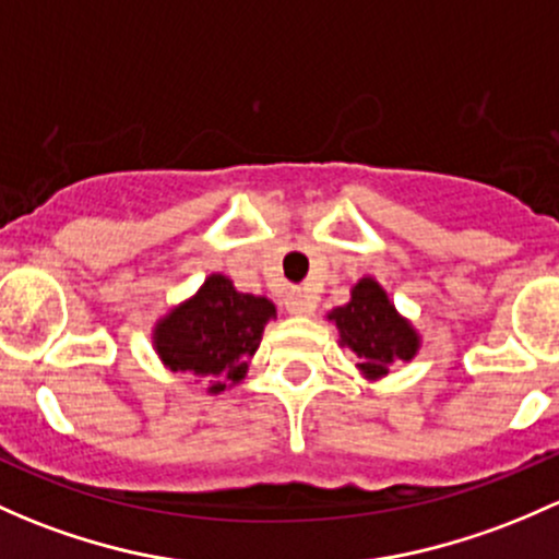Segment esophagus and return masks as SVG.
Instances as JSON below:
<instances>
[{"label": "esophagus", "instance_id": "esophagus-1", "mask_svg": "<svg viewBox=\"0 0 559 559\" xmlns=\"http://www.w3.org/2000/svg\"><path fill=\"white\" fill-rule=\"evenodd\" d=\"M284 305H286V310H289V313H295V316L313 313V308H316L313 297L305 295L302 289H292L289 295H286V302Z\"/></svg>", "mask_w": 559, "mask_h": 559}]
</instances>
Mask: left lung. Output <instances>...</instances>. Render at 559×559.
<instances>
[{"label": "left lung", "mask_w": 559, "mask_h": 559, "mask_svg": "<svg viewBox=\"0 0 559 559\" xmlns=\"http://www.w3.org/2000/svg\"><path fill=\"white\" fill-rule=\"evenodd\" d=\"M329 319L340 329V340L361 358L358 367L378 378L388 372L391 361H409L418 350V334L388 302L378 281L364 278L354 286L348 305L332 310Z\"/></svg>", "instance_id": "left-lung-1"}]
</instances>
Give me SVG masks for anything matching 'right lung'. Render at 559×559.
I'll use <instances>...</instances> for the list:
<instances>
[{
    "instance_id": "add662e5",
    "label": "right lung",
    "mask_w": 559,
    "mask_h": 559,
    "mask_svg": "<svg viewBox=\"0 0 559 559\" xmlns=\"http://www.w3.org/2000/svg\"><path fill=\"white\" fill-rule=\"evenodd\" d=\"M273 316L270 299L240 295L225 275H211L190 302L157 324V354L174 372L209 378V391L219 393L243 378L246 358L260 348Z\"/></svg>"
}]
</instances>
